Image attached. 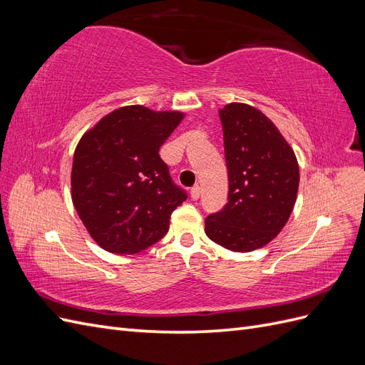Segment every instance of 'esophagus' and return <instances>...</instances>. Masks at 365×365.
<instances>
[{
  "mask_svg": "<svg viewBox=\"0 0 365 365\" xmlns=\"http://www.w3.org/2000/svg\"><path fill=\"white\" fill-rule=\"evenodd\" d=\"M200 195H201V189L197 185H195V187H192V190H190V196H192V200H197V197H200Z\"/></svg>",
  "mask_w": 365,
  "mask_h": 365,
  "instance_id": "1",
  "label": "esophagus"
}]
</instances>
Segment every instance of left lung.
<instances>
[{
	"label": "left lung",
	"mask_w": 365,
	"mask_h": 365,
	"mask_svg": "<svg viewBox=\"0 0 365 365\" xmlns=\"http://www.w3.org/2000/svg\"><path fill=\"white\" fill-rule=\"evenodd\" d=\"M228 170V202L205 219V235L236 252L262 248L292 213L300 172L272 121L245 103L219 111Z\"/></svg>",
	"instance_id": "left-lung-1"
}]
</instances>
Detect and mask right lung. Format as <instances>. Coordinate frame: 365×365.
I'll return each mask as SVG.
<instances>
[{
  "label": "right lung",
  "instance_id": "obj_1",
  "mask_svg": "<svg viewBox=\"0 0 365 365\" xmlns=\"http://www.w3.org/2000/svg\"><path fill=\"white\" fill-rule=\"evenodd\" d=\"M182 120L134 105L115 109L76 148L71 193L88 233L103 250L135 254L169 231L173 210L187 200L160 148Z\"/></svg>",
  "mask_w": 365,
  "mask_h": 365
}]
</instances>
